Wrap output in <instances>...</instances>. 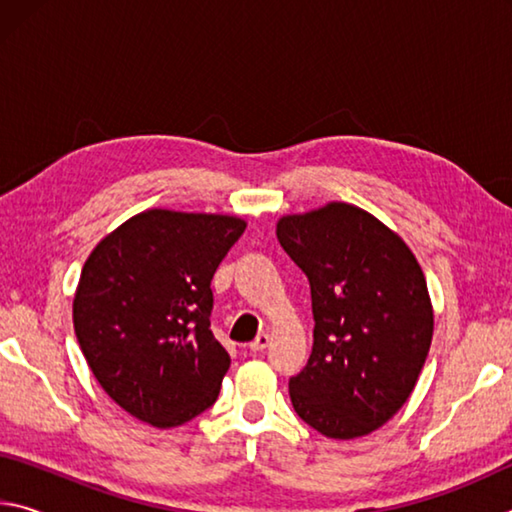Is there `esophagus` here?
<instances>
[{
	"instance_id": "obj_1",
	"label": "esophagus",
	"mask_w": 512,
	"mask_h": 512,
	"mask_svg": "<svg viewBox=\"0 0 512 512\" xmlns=\"http://www.w3.org/2000/svg\"><path fill=\"white\" fill-rule=\"evenodd\" d=\"M268 343H271V334L262 332V334H257V339L253 343H250V350H253V352H264L268 348Z\"/></svg>"
}]
</instances>
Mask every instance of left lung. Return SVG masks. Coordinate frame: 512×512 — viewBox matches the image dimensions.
I'll list each match as a JSON object with an SVG mask.
<instances>
[{
  "instance_id": "obj_1",
  "label": "left lung",
  "mask_w": 512,
  "mask_h": 512,
  "mask_svg": "<svg viewBox=\"0 0 512 512\" xmlns=\"http://www.w3.org/2000/svg\"><path fill=\"white\" fill-rule=\"evenodd\" d=\"M275 232L307 275L316 323L307 366L289 379L293 409L327 438L368 436L409 400L429 354L433 307L418 259L352 203L284 214Z\"/></svg>"
}]
</instances>
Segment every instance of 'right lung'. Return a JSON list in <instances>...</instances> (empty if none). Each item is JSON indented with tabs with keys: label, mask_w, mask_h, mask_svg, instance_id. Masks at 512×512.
I'll return each mask as SVG.
<instances>
[{
	"label": "right lung",
	"mask_w": 512,
	"mask_h": 512,
	"mask_svg": "<svg viewBox=\"0 0 512 512\" xmlns=\"http://www.w3.org/2000/svg\"><path fill=\"white\" fill-rule=\"evenodd\" d=\"M246 230L230 214L153 207L103 237L74 293V332L121 409L171 429L216 402L230 357L210 329V282Z\"/></svg>",
	"instance_id": "add662e5"
}]
</instances>
